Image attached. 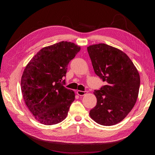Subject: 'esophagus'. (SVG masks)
Masks as SVG:
<instances>
[{"label": "esophagus", "instance_id": "34e87169", "mask_svg": "<svg viewBox=\"0 0 155 155\" xmlns=\"http://www.w3.org/2000/svg\"><path fill=\"white\" fill-rule=\"evenodd\" d=\"M87 91H80V90H78L77 91V94H78V96H82L85 95V94H86V93H87Z\"/></svg>", "mask_w": 155, "mask_h": 155}]
</instances>
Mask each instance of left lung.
Returning <instances> with one entry per match:
<instances>
[{
  "mask_svg": "<svg viewBox=\"0 0 155 155\" xmlns=\"http://www.w3.org/2000/svg\"><path fill=\"white\" fill-rule=\"evenodd\" d=\"M87 51L96 74L106 83L94 91L97 103L90 115L99 124H116L137 101L140 74L129 57L119 49L98 44L87 47Z\"/></svg>",
  "mask_w": 155,
  "mask_h": 155,
  "instance_id": "1",
  "label": "left lung"
}]
</instances>
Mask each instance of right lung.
Instances as JSON below:
<instances>
[{"mask_svg": "<svg viewBox=\"0 0 155 155\" xmlns=\"http://www.w3.org/2000/svg\"><path fill=\"white\" fill-rule=\"evenodd\" d=\"M74 43L60 41L41 49L26 66L21 90L35 118L53 125L66 117L75 94L64 87L68 65L80 51Z\"/></svg>", "mask_w": 155, "mask_h": 155, "instance_id": "obj_1", "label": "right lung"}]
</instances>
